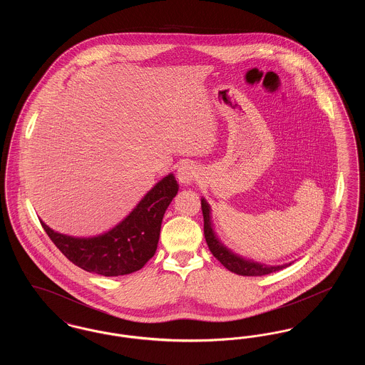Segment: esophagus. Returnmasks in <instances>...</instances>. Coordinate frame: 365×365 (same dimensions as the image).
<instances>
[{"mask_svg": "<svg viewBox=\"0 0 365 365\" xmlns=\"http://www.w3.org/2000/svg\"><path fill=\"white\" fill-rule=\"evenodd\" d=\"M176 176H178V180L182 185H191L197 179L198 173H197V168L192 164L185 163V164H182L178 168V175Z\"/></svg>", "mask_w": 365, "mask_h": 365, "instance_id": "34e87169", "label": "esophagus"}]
</instances>
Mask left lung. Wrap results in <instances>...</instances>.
<instances>
[{
    "instance_id": "1",
    "label": "left lung",
    "mask_w": 365,
    "mask_h": 365,
    "mask_svg": "<svg viewBox=\"0 0 365 365\" xmlns=\"http://www.w3.org/2000/svg\"><path fill=\"white\" fill-rule=\"evenodd\" d=\"M201 209H202V215H204V235H205V240L208 243L209 250L217 260L226 267L228 271L242 275V277H262V275H268L271 272L280 271V269L292 265V262L282 264V265H267V264H261V262L245 259L242 256L234 253L216 235L215 228H213V222H212V209L205 198H201Z\"/></svg>"
}]
</instances>
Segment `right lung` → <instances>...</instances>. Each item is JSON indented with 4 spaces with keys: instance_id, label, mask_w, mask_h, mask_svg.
Instances as JSON below:
<instances>
[{
    "instance_id": "add662e5",
    "label": "right lung",
    "mask_w": 365,
    "mask_h": 365,
    "mask_svg": "<svg viewBox=\"0 0 365 365\" xmlns=\"http://www.w3.org/2000/svg\"><path fill=\"white\" fill-rule=\"evenodd\" d=\"M174 174L164 176L148 191L122 222L94 237H72L41 225L60 252L79 268L104 277L140 269L156 253L164 213L178 194Z\"/></svg>"
}]
</instances>
